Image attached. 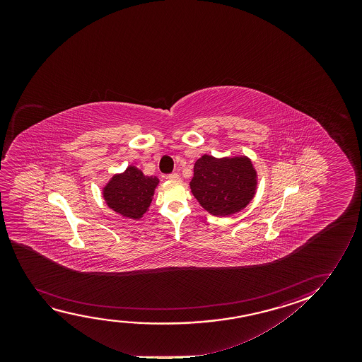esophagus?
<instances>
[{
  "mask_svg": "<svg viewBox=\"0 0 362 362\" xmlns=\"http://www.w3.org/2000/svg\"><path fill=\"white\" fill-rule=\"evenodd\" d=\"M169 180H175V182H178L180 180V177H179L178 173H172L168 175Z\"/></svg>",
  "mask_w": 362,
  "mask_h": 362,
  "instance_id": "1",
  "label": "esophagus"
}]
</instances>
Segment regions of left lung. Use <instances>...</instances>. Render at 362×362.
<instances>
[{"label": "left lung", "instance_id": "8db88e82", "mask_svg": "<svg viewBox=\"0 0 362 362\" xmlns=\"http://www.w3.org/2000/svg\"><path fill=\"white\" fill-rule=\"evenodd\" d=\"M257 178L245 154L221 158L204 154L194 164L190 190L209 214L225 218L241 211L255 198Z\"/></svg>", "mask_w": 362, "mask_h": 362}]
</instances>
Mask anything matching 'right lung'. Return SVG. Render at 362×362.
<instances>
[{
    "label": "right lung",
    "mask_w": 362,
    "mask_h": 362,
    "mask_svg": "<svg viewBox=\"0 0 362 362\" xmlns=\"http://www.w3.org/2000/svg\"><path fill=\"white\" fill-rule=\"evenodd\" d=\"M158 184L156 175H144L141 169L129 165L122 173L114 174L105 184L103 197L115 213L139 220L148 211Z\"/></svg>",
    "instance_id": "obj_1"
}]
</instances>
